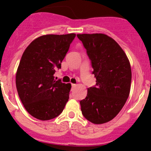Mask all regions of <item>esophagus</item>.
<instances>
[{
    "label": "esophagus",
    "instance_id": "34e87169",
    "mask_svg": "<svg viewBox=\"0 0 151 151\" xmlns=\"http://www.w3.org/2000/svg\"><path fill=\"white\" fill-rule=\"evenodd\" d=\"M76 84H72V88H75L76 87Z\"/></svg>",
    "mask_w": 151,
    "mask_h": 151
}]
</instances>
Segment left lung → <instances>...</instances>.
Wrapping results in <instances>:
<instances>
[{
	"label": "left lung",
	"instance_id": "8db88e82",
	"mask_svg": "<svg viewBox=\"0 0 151 151\" xmlns=\"http://www.w3.org/2000/svg\"><path fill=\"white\" fill-rule=\"evenodd\" d=\"M93 68L96 85L80 101L82 115L94 124L112 120L119 113L130 92L132 70L121 47L104 34H79Z\"/></svg>",
	"mask_w": 151,
	"mask_h": 151
}]
</instances>
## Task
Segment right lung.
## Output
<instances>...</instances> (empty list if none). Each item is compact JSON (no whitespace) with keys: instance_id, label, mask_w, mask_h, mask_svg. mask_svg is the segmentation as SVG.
<instances>
[{"instance_id":"add662e5","label":"right lung","mask_w":151,"mask_h":151,"mask_svg":"<svg viewBox=\"0 0 151 151\" xmlns=\"http://www.w3.org/2000/svg\"><path fill=\"white\" fill-rule=\"evenodd\" d=\"M76 34L47 35L26 47L16 76L19 97L28 113L40 120L60 114L69 100L70 84L56 80L54 75L74 40Z\"/></svg>"}]
</instances>
